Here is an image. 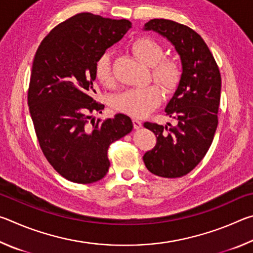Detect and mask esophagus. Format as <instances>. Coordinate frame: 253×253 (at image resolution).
Instances as JSON below:
<instances>
[{
    "label": "esophagus",
    "instance_id": "34e87169",
    "mask_svg": "<svg viewBox=\"0 0 253 253\" xmlns=\"http://www.w3.org/2000/svg\"><path fill=\"white\" fill-rule=\"evenodd\" d=\"M132 125H134L135 129H139V128L143 126V124L142 122L138 121V119H132Z\"/></svg>",
    "mask_w": 253,
    "mask_h": 253
}]
</instances>
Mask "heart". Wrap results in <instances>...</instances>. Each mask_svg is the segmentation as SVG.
Masks as SVG:
<instances>
[{
	"instance_id": "b5f03b06",
	"label": "heart",
	"mask_w": 253,
	"mask_h": 253,
	"mask_svg": "<svg viewBox=\"0 0 253 253\" xmlns=\"http://www.w3.org/2000/svg\"><path fill=\"white\" fill-rule=\"evenodd\" d=\"M131 51L140 61L152 67V77L161 84L166 93H173L183 78V68L177 60L164 58L165 50L156 40L143 37L135 40ZM96 78L106 87H113L115 77L113 71V53L105 51L99 55L95 65ZM163 99L162 89L157 84L134 88L124 91L114 100V108L119 113L140 118L155 110Z\"/></svg>"
}]
</instances>
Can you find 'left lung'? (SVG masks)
<instances>
[{"label":"left lung","instance_id":"8db88e82","mask_svg":"<svg viewBox=\"0 0 253 253\" xmlns=\"http://www.w3.org/2000/svg\"><path fill=\"white\" fill-rule=\"evenodd\" d=\"M172 42L181 57L183 78L166 106V115L176 126L146 122L156 135V145L144 154L149 172L161 177H182L203 160L213 142L219 119L221 75L215 59L199 33L186 25L165 19L145 24Z\"/></svg>","mask_w":253,"mask_h":253}]
</instances>
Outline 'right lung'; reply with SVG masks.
I'll return each mask as SVG.
<instances>
[{"instance_id": "obj_1", "label": "right lung", "mask_w": 253, "mask_h": 253, "mask_svg": "<svg viewBox=\"0 0 253 253\" xmlns=\"http://www.w3.org/2000/svg\"><path fill=\"white\" fill-rule=\"evenodd\" d=\"M131 28L128 20L79 13L49 32L34 55L28 105L41 151L68 181L90 184L108 172L110 144L132 129L124 114L92 118L104 105L96 93L95 65Z\"/></svg>"}]
</instances>
